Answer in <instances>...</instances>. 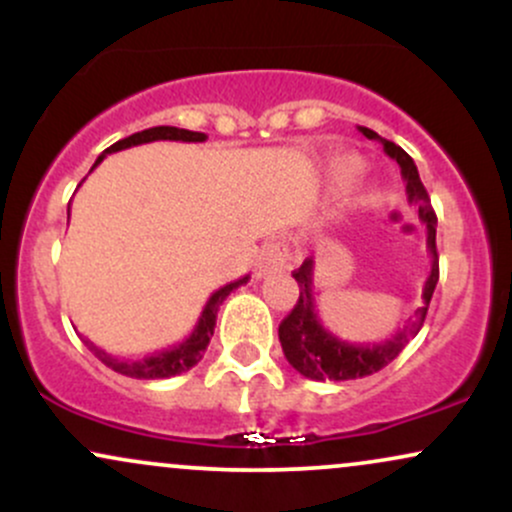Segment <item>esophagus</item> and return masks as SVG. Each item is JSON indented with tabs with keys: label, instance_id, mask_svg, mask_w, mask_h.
I'll use <instances>...</instances> for the list:
<instances>
[{
	"label": "esophagus",
	"instance_id": "34e87169",
	"mask_svg": "<svg viewBox=\"0 0 512 512\" xmlns=\"http://www.w3.org/2000/svg\"><path fill=\"white\" fill-rule=\"evenodd\" d=\"M289 257H291L289 243H286V240H272V243L264 245L260 257H257L255 274L262 279V276L272 272H281V269L289 264Z\"/></svg>",
	"mask_w": 512,
	"mask_h": 512
}]
</instances>
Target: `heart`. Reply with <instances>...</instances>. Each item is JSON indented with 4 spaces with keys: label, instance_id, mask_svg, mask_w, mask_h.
Segmentation results:
<instances>
[{
    "label": "heart",
    "instance_id": "heart-1",
    "mask_svg": "<svg viewBox=\"0 0 512 512\" xmlns=\"http://www.w3.org/2000/svg\"><path fill=\"white\" fill-rule=\"evenodd\" d=\"M361 170H363L361 158L354 154H339L330 158V163H327V182H330L332 190H342V187L354 182V178L361 173ZM358 199H361L363 204L375 202V192L370 190V187H363V190L358 192Z\"/></svg>",
    "mask_w": 512,
    "mask_h": 512
}]
</instances>
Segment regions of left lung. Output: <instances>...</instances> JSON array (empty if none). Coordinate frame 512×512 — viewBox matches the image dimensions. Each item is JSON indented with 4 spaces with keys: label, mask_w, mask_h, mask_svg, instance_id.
Wrapping results in <instances>:
<instances>
[{
    "label": "left lung",
    "mask_w": 512,
    "mask_h": 512,
    "mask_svg": "<svg viewBox=\"0 0 512 512\" xmlns=\"http://www.w3.org/2000/svg\"><path fill=\"white\" fill-rule=\"evenodd\" d=\"M358 132L363 137L373 139V142L383 144L385 154L392 158V161L399 163V170H402V178L407 182V199L409 204L419 211V219L426 223V245L428 252H431V274H428L426 286H424V303L421 308L414 310V317L409 320V325L404 330H397L390 339L375 344H356L349 342V339L337 337L330 327H325V322L320 320L315 308L313 298V257H308L301 267L293 272V279L298 281V289H301V296H298V303L293 305L289 317H284V322L279 325V342L281 349H284L286 361L291 363L298 373L305 375L310 380H356L366 378V375L378 373L383 370L387 363H392L399 356V351L409 344L411 337H416L424 325L428 303H431L433 291H436L438 284V250H436V211L431 207V197H428L424 182L419 178V170H416V163L411 161V156L402 146L387 142V139L380 137L378 132L368 127H358Z\"/></svg>",
    "instance_id": "left-lung-1"
}]
</instances>
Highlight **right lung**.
Instances as JSON below:
<instances>
[{
  "label": "right lung",
  "instance_id": "obj_1",
  "mask_svg": "<svg viewBox=\"0 0 512 512\" xmlns=\"http://www.w3.org/2000/svg\"><path fill=\"white\" fill-rule=\"evenodd\" d=\"M204 139H207V134L190 132V129L151 127V129H144V132L132 134V137H127V139H120V142H115L113 146H110V149H105L103 154L96 158L93 168H96L98 163H101L108 154L129 149V146H139V144H149V142H204ZM248 279H250V276H243V279L231 281V284L221 286L219 291L211 293L209 301H207V305H204L202 315H199L195 330H192L190 337H187L185 342L170 346V349L156 351V354L144 356V358H117L113 354H108V351L98 349V346L93 342H88V339H84V344L93 351V356H96L98 361H103L105 366L113 368L115 373L127 375V378H137V380L173 378V375L185 373V370H190L192 366H197V363L202 361L204 351H207V346H209V339L214 337L216 313H219L221 303L226 301L228 293H231L233 289L248 284Z\"/></svg>",
  "mask_w": 512,
  "mask_h": 512
}]
</instances>
